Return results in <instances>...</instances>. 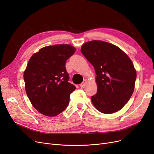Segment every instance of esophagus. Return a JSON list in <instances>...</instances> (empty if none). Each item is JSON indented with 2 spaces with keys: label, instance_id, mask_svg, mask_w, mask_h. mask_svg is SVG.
<instances>
[{
  "label": "esophagus",
  "instance_id": "34e87169",
  "mask_svg": "<svg viewBox=\"0 0 154 154\" xmlns=\"http://www.w3.org/2000/svg\"><path fill=\"white\" fill-rule=\"evenodd\" d=\"M87 83V80H84L81 84H80V87L81 88H84V86H85V85Z\"/></svg>",
  "mask_w": 154,
  "mask_h": 154
}]
</instances>
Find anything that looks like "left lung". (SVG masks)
Returning a JSON list of instances; mask_svg holds the SVG:
<instances>
[{
  "instance_id": "obj_1",
  "label": "left lung",
  "mask_w": 154,
  "mask_h": 154,
  "mask_svg": "<svg viewBox=\"0 0 154 154\" xmlns=\"http://www.w3.org/2000/svg\"><path fill=\"white\" fill-rule=\"evenodd\" d=\"M81 51L96 74L97 93L91 96L94 107L106 114L122 109L131 97L136 79L129 57L116 45L96 40L83 44Z\"/></svg>"
}]
</instances>
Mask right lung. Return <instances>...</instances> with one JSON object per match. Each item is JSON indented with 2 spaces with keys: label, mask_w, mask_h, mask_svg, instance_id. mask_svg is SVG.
Listing matches in <instances>:
<instances>
[{
  "label": "right lung",
  "mask_w": 154,
  "mask_h": 154,
  "mask_svg": "<svg viewBox=\"0 0 154 154\" xmlns=\"http://www.w3.org/2000/svg\"><path fill=\"white\" fill-rule=\"evenodd\" d=\"M70 44L44 47L34 53L23 73L25 91L35 109L42 114L55 117L67 107L75 86L68 82L65 63L75 52Z\"/></svg>",
  "instance_id": "add662e5"
}]
</instances>
